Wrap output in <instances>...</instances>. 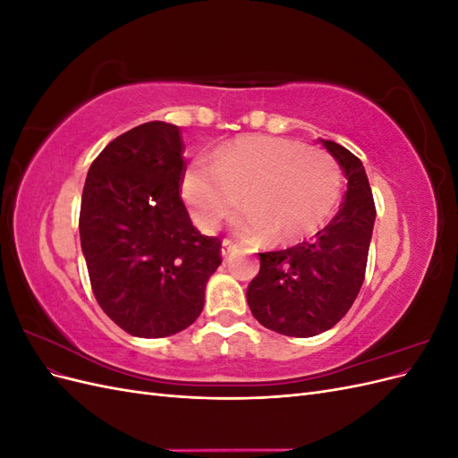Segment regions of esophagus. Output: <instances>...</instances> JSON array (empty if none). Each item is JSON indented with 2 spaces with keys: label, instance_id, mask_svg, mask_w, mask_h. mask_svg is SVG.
Returning a JSON list of instances; mask_svg holds the SVG:
<instances>
[{
  "label": "esophagus",
  "instance_id": "1",
  "mask_svg": "<svg viewBox=\"0 0 458 458\" xmlns=\"http://www.w3.org/2000/svg\"><path fill=\"white\" fill-rule=\"evenodd\" d=\"M234 248H237V242L231 241V239H224V242H221V254L224 256H229Z\"/></svg>",
  "mask_w": 458,
  "mask_h": 458
}]
</instances>
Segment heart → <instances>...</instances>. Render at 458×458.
Returning a JSON list of instances; mask_svg holds the SVG:
<instances>
[{
	"label": "heart",
	"instance_id": "obj_1",
	"mask_svg": "<svg viewBox=\"0 0 458 458\" xmlns=\"http://www.w3.org/2000/svg\"><path fill=\"white\" fill-rule=\"evenodd\" d=\"M233 225L248 241L293 244L311 237L335 214L342 174L323 150L269 135H246L195 160L183 177V197L204 229H214L242 199Z\"/></svg>",
	"mask_w": 458,
	"mask_h": 458
}]
</instances>
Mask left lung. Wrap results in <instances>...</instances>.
Listing matches in <instances>:
<instances>
[{"label":"left lung","mask_w":458,"mask_h":458,"mask_svg":"<svg viewBox=\"0 0 458 458\" xmlns=\"http://www.w3.org/2000/svg\"><path fill=\"white\" fill-rule=\"evenodd\" d=\"M348 177L338 214L315 234L279 252L259 254V273L246 300L259 325L284 336L310 338L350 311L365 281L372 237V191L361 160L335 141H323Z\"/></svg>","instance_id":"obj_1"}]
</instances>
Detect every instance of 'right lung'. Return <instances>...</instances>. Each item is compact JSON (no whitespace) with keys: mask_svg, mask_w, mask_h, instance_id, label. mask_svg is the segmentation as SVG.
<instances>
[{"mask_svg":"<svg viewBox=\"0 0 458 458\" xmlns=\"http://www.w3.org/2000/svg\"><path fill=\"white\" fill-rule=\"evenodd\" d=\"M183 150L174 123H141L101 150L81 192L91 290L131 336L164 338L195 323L221 263V241L200 234L179 197Z\"/></svg>","mask_w":458,"mask_h":458,"instance_id":"right-lung-1","label":"right lung"}]
</instances>
